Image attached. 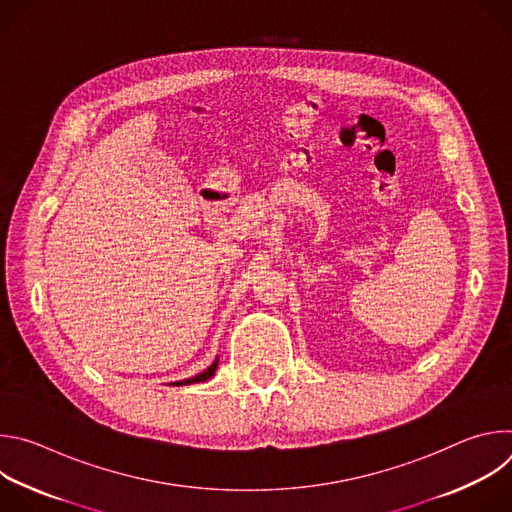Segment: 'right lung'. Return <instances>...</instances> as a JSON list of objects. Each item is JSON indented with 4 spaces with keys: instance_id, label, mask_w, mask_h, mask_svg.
<instances>
[{
    "instance_id": "1",
    "label": "right lung",
    "mask_w": 512,
    "mask_h": 512,
    "mask_svg": "<svg viewBox=\"0 0 512 512\" xmlns=\"http://www.w3.org/2000/svg\"><path fill=\"white\" fill-rule=\"evenodd\" d=\"M216 367H218V356H216V360L210 364L208 369H204V371H202V373H198L196 377H190V379H184V381H176V383H170V385H172V387H180V385H194V383H204V381H208V379L214 375Z\"/></svg>"
}]
</instances>
